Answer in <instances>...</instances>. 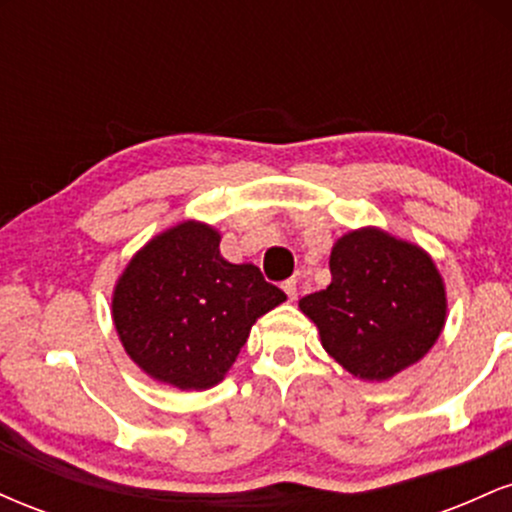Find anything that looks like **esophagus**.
<instances>
[{
  "label": "esophagus",
  "mask_w": 512,
  "mask_h": 512,
  "mask_svg": "<svg viewBox=\"0 0 512 512\" xmlns=\"http://www.w3.org/2000/svg\"><path fill=\"white\" fill-rule=\"evenodd\" d=\"M281 289L286 291V296H289V301H296V298H298V281H296V279H286Z\"/></svg>",
  "instance_id": "34e87169"
}]
</instances>
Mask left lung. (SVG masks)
<instances>
[{"label":"left lung","instance_id":"obj_1","mask_svg":"<svg viewBox=\"0 0 512 512\" xmlns=\"http://www.w3.org/2000/svg\"><path fill=\"white\" fill-rule=\"evenodd\" d=\"M332 281L298 305L325 351L363 380H387L436 344L445 289L424 250L378 228L351 231L330 255Z\"/></svg>","mask_w":512,"mask_h":512}]
</instances>
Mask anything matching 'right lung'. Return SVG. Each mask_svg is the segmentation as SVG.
<instances>
[{"mask_svg":"<svg viewBox=\"0 0 512 512\" xmlns=\"http://www.w3.org/2000/svg\"><path fill=\"white\" fill-rule=\"evenodd\" d=\"M221 236L185 221L134 255L113 296V320L132 361L180 390L223 380L252 322L286 301L255 264H231Z\"/></svg>","mask_w":512,"mask_h":512,"instance_id":"right-lung-1","label":"right lung"}]
</instances>
